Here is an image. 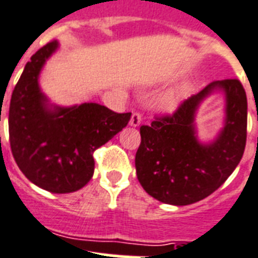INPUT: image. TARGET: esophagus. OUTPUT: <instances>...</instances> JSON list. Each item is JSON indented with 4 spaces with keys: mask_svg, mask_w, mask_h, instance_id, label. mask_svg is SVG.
<instances>
[{
    "mask_svg": "<svg viewBox=\"0 0 258 258\" xmlns=\"http://www.w3.org/2000/svg\"><path fill=\"white\" fill-rule=\"evenodd\" d=\"M132 126H139L141 123V114L140 113H133L131 117V122H129Z\"/></svg>",
    "mask_w": 258,
    "mask_h": 258,
    "instance_id": "1",
    "label": "esophagus"
}]
</instances>
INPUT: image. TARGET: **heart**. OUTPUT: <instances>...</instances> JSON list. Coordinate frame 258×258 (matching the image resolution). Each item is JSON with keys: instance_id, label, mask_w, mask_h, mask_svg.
Segmentation results:
<instances>
[{"instance_id": "1", "label": "heart", "mask_w": 258, "mask_h": 258, "mask_svg": "<svg viewBox=\"0 0 258 258\" xmlns=\"http://www.w3.org/2000/svg\"><path fill=\"white\" fill-rule=\"evenodd\" d=\"M189 90H191L189 86H183L181 89L171 91V93H168L167 95H164V97L161 98L160 102H159V105H160L161 109H164V110H172V109H175V107L184 99L185 95L189 93Z\"/></svg>"}]
</instances>
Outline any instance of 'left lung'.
Instances as JSON below:
<instances>
[{
	"label": "left lung",
	"mask_w": 258,
	"mask_h": 258,
	"mask_svg": "<svg viewBox=\"0 0 258 258\" xmlns=\"http://www.w3.org/2000/svg\"><path fill=\"white\" fill-rule=\"evenodd\" d=\"M215 89L227 95L225 126L214 143L201 144L195 136V111ZM247 101L238 79L215 81L183 101L172 114L156 115L140 127L136 153L137 179L151 197L185 206L218 189L242 159L246 145Z\"/></svg>",
	"instance_id": "8db88e82"
}]
</instances>
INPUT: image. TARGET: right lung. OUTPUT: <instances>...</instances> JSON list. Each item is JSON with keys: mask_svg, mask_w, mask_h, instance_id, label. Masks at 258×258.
<instances>
[{"mask_svg": "<svg viewBox=\"0 0 258 258\" xmlns=\"http://www.w3.org/2000/svg\"><path fill=\"white\" fill-rule=\"evenodd\" d=\"M57 45L56 40L49 41L25 64L12 93L9 141L19 168L33 184L67 194L89 183L94 151L122 131L132 113H115L98 103L49 106L37 79Z\"/></svg>", "mask_w": 258, "mask_h": 258, "instance_id": "right-lung-1", "label": "right lung"}]
</instances>
